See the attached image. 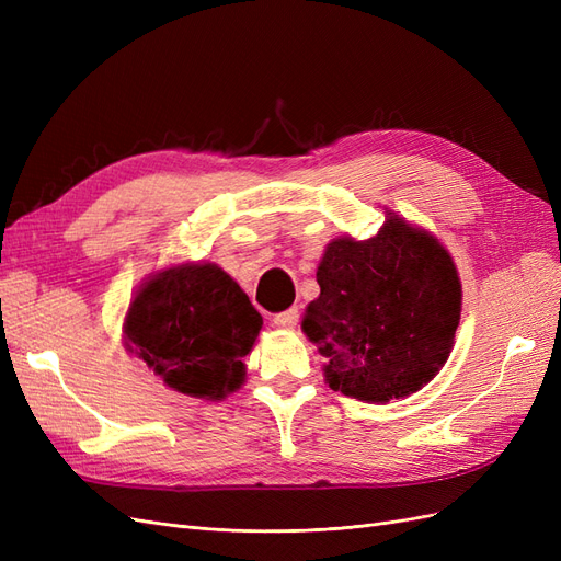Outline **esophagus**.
<instances>
[{
    "mask_svg": "<svg viewBox=\"0 0 561 561\" xmlns=\"http://www.w3.org/2000/svg\"><path fill=\"white\" fill-rule=\"evenodd\" d=\"M297 320H299V311L297 309H287V311L274 316V325L283 328V330H293L297 325Z\"/></svg>",
    "mask_w": 561,
    "mask_h": 561,
    "instance_id": "obj_1",
    "label": "esophagus"
}]
</instances>
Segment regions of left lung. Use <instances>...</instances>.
<instances>
[{"mask_svg":"<svg viewBox=\"0 0 561 561\" xmlns=\"http://www.w3.org/2000/svg\"><path fill=\"white\" fill-rule=\"evenodd\" d=\"M301 330L328 360L332 390L367 402L412 396L449 358L461 280L433 233L388 213L369 241L334 239Z\"/></svg>","mask_w":561,"mask_h":561,"instance_id":"obj_1","label":"left lung"}]
</instances>
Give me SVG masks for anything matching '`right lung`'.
Returning a JSON list of instances; mask_svg holds the SVG:
<instances>
[{
  "instance_id": "right-lung-1",
  "label": "right lung",
  "mask_w": 561,
  "mask_h": 561,
  "mask_svg": "<svg viewBox=\"0 0 561 561\" xmlns=\"http://www.w3.org/2000/svg\"><path fill=\"white\" fill-rule=\"evenodd\" d=\"M260 330V311L222 268L178 264L157 271L135 293L124 342L168 388L222 400L245 381L243 358Z\"/></svg>"
}]
</instances>
